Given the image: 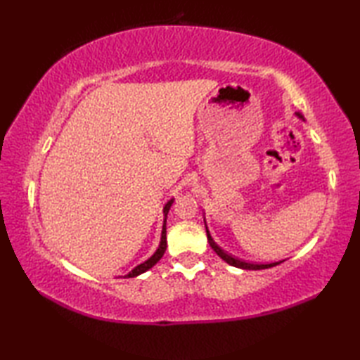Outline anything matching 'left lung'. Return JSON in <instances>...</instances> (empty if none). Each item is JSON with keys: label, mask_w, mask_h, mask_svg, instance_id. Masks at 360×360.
<instances>
[{"label": "left lung", "mask_w": 360, "mask_h": 360, "mask_svg": "<svg viewBox=\"0 0 360 360\" xmlns=\"http://www.w3.org/2000/svg\"><path fill=\"white\" fill-rule=\"evenodd\" d=\"M297 116L300 117V119H303V116L300 112H297ZM205 231H207V227H205ZM207 240H209V244L212 246V249L217 252V254L224 259L226 263H229L231 266H235V267H240V269H249V271H259V269H267V267H274V266H277V264H280L281 262H277V263H269V264H254V263H248V262H244V259H238V258H235V257H232L231 254H227V252H224L223 249H221L218 244L213 241V238L210 236V233H209V231H207Z\"/></svg>", "instance_id": "left-lung-1"}]
</instances>
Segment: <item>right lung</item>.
<instances>
[{
	"label": "right lung",
	"mask_w": 360,
	"mask_h": 360,
	"mask_svg": "<svg viewBox=\"0 0 360 360\" xmlns=\"http://www.w3.org/2000/svg\"><path fill=\"white\" fill-rule=\"evenodd\" d=\"M172 204H173V200L168 201V202L165 204V207H164V215H165V219H164V226H162V236H160V244H159L158 250H156L155 254H153V255H151V257L147 259V262H143L142 264L136 266L131 272L127 274V275H125V278L137 277V275H141V274H143L145 271L151 269V267L155 266V264L159 262V259L162 258V255L165 254V249H167V213H168V210H170Z\"/></svg>",
	"instance_id": "add662e5"
}]
</instances>
